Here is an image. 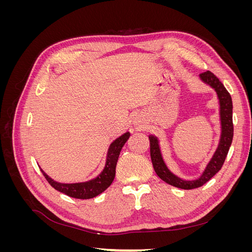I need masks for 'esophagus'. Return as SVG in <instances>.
I'll return each instance as SVG.
<instances>
[{"mask_svg": "<svg viewBox=\"0 0 252 252\" xmlns=\"http://www.w3.org/2000/svg\"><path fill=\"white\" fill-rule=\"evenodd\" d=\"M135 125H139V124H138V123H135ZM139 126H141V125H139Z\"/></svg>", "mask_w": 252, "mask_h": 252, "instance_id": "esophagus-1", "label": "esophagus"}]
</instances>
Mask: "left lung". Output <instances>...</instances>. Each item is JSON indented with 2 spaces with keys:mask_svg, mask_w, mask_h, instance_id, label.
Here are the masks:
<instances>
[{
  "mask_svg": "<svg viewBox=\"0 0 252 252\" xmlns=\"http://www.w3.org/2000/svg\"><path fill=\"white\" fill-rule=\"evenodd\" d=\"M200 79L216 90L220 104V138L218 148L213 154L209 163L206 166L202 175L196 180L186 181L173 174L166 166L159 148L158 140L156 135H149L150 142V157L154 165V169L158 177L166 182L167 184L181 189H194L203 186L213 175L222 168L225 158L229 151L233 138V123H232V100L229 93L215 74L206 71L200 74Z\"/></svg>",
  "mask_w": 252,
  "mask_h": 252,
  "instance_id": "obj_1",
  "label": "left lung"
}]
</instances>
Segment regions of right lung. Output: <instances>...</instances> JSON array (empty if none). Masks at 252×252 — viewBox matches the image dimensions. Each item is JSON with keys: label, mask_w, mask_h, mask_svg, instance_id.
I'll return each mask as SVG.
<instances>
[{"label": "right lung", "mask_w": 252, "mask_h": 252, "mask_svg": "<svg viewBox=\"0 0 252 252\" xmlns=\"http://www.w3.org/2000/svg\"><path fill=\"white\" fill-rule=\"evenodd\" d=\"M130 136V133L125 132L114 140L109 146L107 151V158H106V164L103 171L97 175L96 178L82 183H71V184H65V183H59L52 180L50 177L41 169L45 179L48 181L49 184L58 191L62 192L68 196L74 197V199L87 200L101 194L107 189L116 177V167L120 152L123 148L124 144Z\"/></svg>", "instance_id": "add662e5"}]
</instances>
